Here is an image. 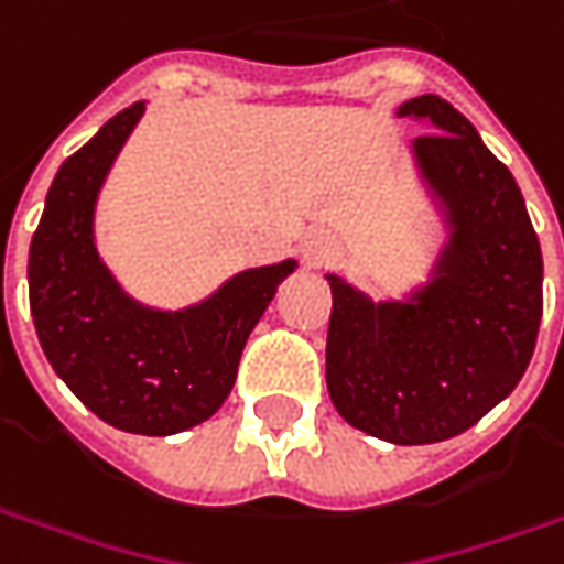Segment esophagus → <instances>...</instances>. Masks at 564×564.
I'll return each mask as SVG.
<instances>
[{
    "instance_id": "34e87169",
    "label": "esophagus",
    "mask_w": 564,
    "mask_h": 564,
    "mask_svg": "<svg viewBox=\"0 0 564 564\" xmlns=\"http://www.w3.org/2000/svg\"><path fill=\"white\" fill-rule=\"evenodd\" d=\"M338 253H341V245H338L336 235L326 231V228H314V231L301 241V260H304V267H311V270L333 267L338 260Z\"/></svg>"
}]
</instances>
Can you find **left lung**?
<instances>
[{"label":"left lung","instance_id":"1","mask_svg":"<svg viewBox=\"0 0 564 564\" xmlns=\"http://www.w3.org/2000/svg\"><path fill=\"white\" fill-rule=\"evenodd\" d=\"M399 116L433 128L414 156L452 238L411 301L373 304L329 275L326 386L351 426L426 445L470 430L524 377L543 316V253L518 182L452 102L423 94Z\"/></svg>","mask_w":564,"mask_h":564}]
</instances>
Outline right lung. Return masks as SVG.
<instances>
[{"label":"right lung","mask_w":564,"mask_h":564,"mask_svg":"<svg viewBox=\"0 0 564 564\" xmlns=\"http://www.w3.org/2000/svg\"><path fill=\"white\" fill-rule=\"evenodd\" d=\"M141 116L143 102L121 109L62 163L33 231L28 282L43 355L77 399L124 433L172 436L228 399L250 329L294 260L238 272L175 314L121 292L94 245V206Z\"/></svg>","instance_id":"right-lung-1"}]
</instances>
